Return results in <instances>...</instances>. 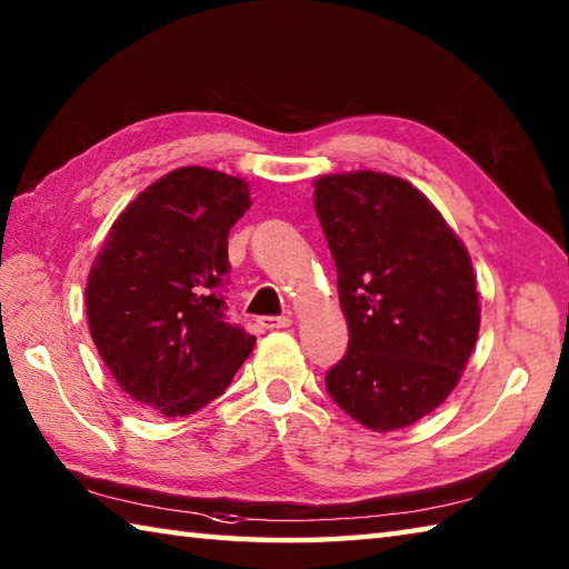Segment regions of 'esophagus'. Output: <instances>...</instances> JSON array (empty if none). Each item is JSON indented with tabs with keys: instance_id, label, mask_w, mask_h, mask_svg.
<instances>
[{
	"instance_id": "34e87169",
	"label": "esophagus",
	"mask_w": 569,
	"mask_h": 569,
	"mask_svg": "<svg viewBox=\"0 0 569 569\" xmlns=\"http://www.w3.org/2000/svg\"><path fill=\"white\" fill-rule=\"evenodd\" d=\"M289 325H292V319H289V317H260V319H257V327H260L262 331L287 329Z\"/></svg>"
}]
</instances>
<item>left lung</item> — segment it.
Returning a JSON list of instances; mask_svg holds the SVG:
<instances>
[{
  "instance_id": "left-lung-1",
  "label": "left lung",
  "mask_w": 569,
  "mask_h": 569,
  "mask_svg": "<svg viewBox=\"0 0 569 569\" xmlns=\"http://www.w3.org/2000/svg\"><path fill=\"white\" fill-rule=\"evenodd\" d=\"M315 210L349 325V349L325 377L331 401L371 431L411 426L456 389L476 347L470 257L431 200L396 176H321Z\"/></svg>"
}]
</instances>
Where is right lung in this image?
I'll use <instances>...</instances> for the list:
<instances>
[{"label":"right lung","mask_w":569,"mask_h":569,"mask_svg":"<svg viewBox=\"0 0 569 569\" xmlns=\"http://www.w3.org/2000/svg\"><path fill=\"white\" fill-rule=\"evenodd\" d=\"M248 183L188 166L128 206L86 284L93 345L118 386L148 411L188 416L224 393L254 337L224 317L228 234Z\"/></svg>","instance_id":"obj_1"}]
</instances>
